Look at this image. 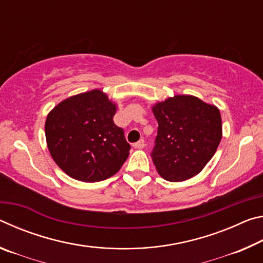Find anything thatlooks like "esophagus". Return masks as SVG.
Instances as JSON below:
<instances>
[{
	"instance_id": "esophagus-1",
	"label": "esophagus",
	"mask_w": 263,
	"mask_h": 263,
	"mask_svg": "<svg viewBox=\"0 0 263 263\" xmlns=\"http://www.w3.org/2000/svg\"><path fill=\"white\" fill-rule=\"evenodd\" d=\"M133 147H135V148H144L145 147V140L140 139L139 141L135 142V144H133Z\"/></svg>"
}]
</instances>
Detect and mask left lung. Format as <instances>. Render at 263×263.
<instances>
[{
    "mask_svg": "<svg viewBox=\"0 0 263 263\" xmlns=\"http://www.w3.org/2000/svg\"><path fill=\"white\" fill-rule=\"evenodd\" d=\"M158 133L151 152L164 180L181 182L197 175L221 139L220 112L197 97L179 95L153 108Z\"/></svg>",
    "mask_w": 263,
    "mask_h": 263,
    "instance_id": "1",
    "label": "left lung"
}]
</instances>
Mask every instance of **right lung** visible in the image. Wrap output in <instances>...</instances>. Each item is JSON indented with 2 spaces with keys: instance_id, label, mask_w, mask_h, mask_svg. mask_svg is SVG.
I'll list each match as a JSON object with an SVG mask.
<instances>
[{
  "instance_id": "obj_1",
  "label": "right lung",
  "mask_w": 263,
  "mask_h": 263,
  "mask_svg": "<svg viewBox=\"0 0 263 263\" xmlns=\"http://www.w3.org/2000/svg\"><path fill=\"white\" fill-rule=\"evenodd\" d=\"M116 106L101 90L70 97L48 114L47 146L66 174L83 182H99L115 175L131 146L124 130L114 123Z\"/></svg>"
}]
</instances>
